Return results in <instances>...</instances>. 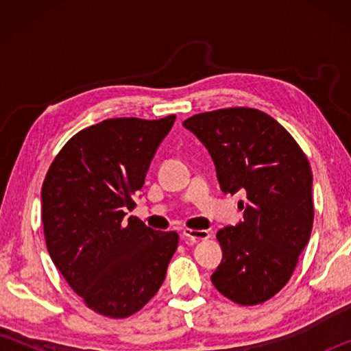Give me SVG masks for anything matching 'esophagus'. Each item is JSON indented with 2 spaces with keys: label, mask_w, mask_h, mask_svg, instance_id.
Segmentation results:
<instances>
[{
  "label": "esophagus",
  "mask_w": 351,
  "mask_h": 351,
  "mask_svg": "<svg viewBox=\"0 0 351 351\" xmlns=\"http://www.w3.org/2000/svg\"><path fill=\"white\" fill-rule=\"evenodd\" d=\"M182 237L187 243H195L199 240H207L210 237L209 230H197V229H184Z\"/></svg>",
  "instance_id": "1"
}]
</instances>
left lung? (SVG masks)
Listing matches in <instances>:
<instances>
[{"label":"left lung","instance_id":"1","mask_svg":"<svg viewBox=\"0 0 351 351\" xmlns=\"http://www.w3.org/2000/svg\"><path fill=\"white\" fill-rule=\"evenodd\" d=\"M209 152L224 193H245L243 221L217 232L219 293L240 305L277 294L310 240L314 218L310 162L287 130L263 111L224 108L182 122Z\"/></svg>","mask_w":351,"mask_h":351}]
</instances>
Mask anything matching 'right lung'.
<instances>
[{
  "label": "right lung",
  "instance_id": "right-lung-1",
  "mask_svg": "<svg viewBox=\"0 0 351 351\" xmlns=\"http://www.w3.org/2000/svg\"><path fill=\"white\" fill-rule=\"evenodd\" d=\"M175 119L117 117L82 130L45 178L47 252L69 287L104 316L139 311L161 288L178 247L176 232L125 218Z\"/></svg>",
  "mask_w": 351,
  "mask_h": 351
}]
</instances>
